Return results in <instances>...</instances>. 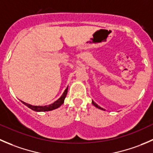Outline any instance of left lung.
<instances>
[{
    "instance_id": "8db88e82",
    "label": "left lung",
    "mask_w": 153,
    "mask_h": 153,
    "mask_svg": "<svg viewBox=\"0 0 153 153\" xmlns=\"http://www.w3.org/2000/svg\"><path fill=\"white\" fill-rule=\"evenodd\" d=\"M92 104H93V105H94V106L95 107H96V108H99V109H101V110H104V111H105V109H103V108H101V107L100 106H99V105H97V104L96 103V102H94V101L93 100H92Z\"/></svg>"
}]
</instances>
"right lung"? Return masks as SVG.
Here are the masks:
<instances>
[{
  "label": "right lung",
  "instance_id": "1",
  "mask_svg": "<svg viewBox=\"0 0 153 153\" xmlns=\"http://www.w3.org/2000/svg\"><path fill=\"white\" fill-rule=\"evenodd\" d=\"M68 86L66 88V89L65 90V91L63 92V94H62V96L59 98L57 100H56L55 102H53L52 104H50L48 105H30V104L27 103V102L22 101V102L23 104H25L26 106H27L28 108H30V109L33 110L35 111H52V110L56 109V108H59V107L61 106L63 103H64L65 98L66 97V95L68 93Z\"/></svg>",
  "mask_w": 153,
  "mask_h": 153
}]
</instances>
